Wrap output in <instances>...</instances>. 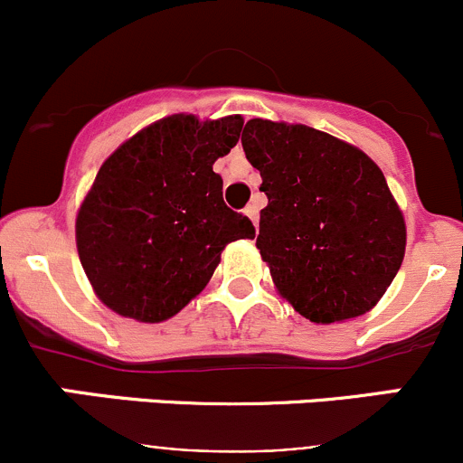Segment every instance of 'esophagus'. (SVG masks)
I'll return each mask as SVG.
<instances>
[{"instance_id": "34e87169", "label": "esophagus", "mask_w": 463, "mask_h": 463, "mask_svg": "<svg viewBox=\"0 0 463 463\" xmlns=\"http://www.w3.org/2000/svg\"><path fill=\"white\" fill-rule=\"evenodd\" d=\"M244 213H246V217H249L250 222H253L255 226H258V217H260V214H258V205H255V203L246 205V210H244Z\"/></svg>"}]
</instances>
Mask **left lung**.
<instances>
[{"label":"left lung","mask_w":463,"mask_h":463,"mask_svg":"<svg viewBox=\"0 0 463 463\" xmlns=\"http://www.w3.org/2000/svg\"><path fill=\"white\" fill-rule=\"evenodd\" d=\"M241 145L269 199L258 249L279 296L318 325L367 314L405 255L403 213L381 167L307 125L253 118Z\"/></svg>","instance_id":"obj_1"}]
</instances>
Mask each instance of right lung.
Returning <instances> with one entry per match:
<instances>
[{"instance_id":"1","label":"right lung","mask_w":463,"mask_h":463,"mask_svg":"<svg viewBox=\"0 0 463 463\" xmlns=\"http://www.w3.org/2000/svg\"><path fill=\"white\" fill-rule=\"evenodd\" d=\"M241 125V116H167L102 163L78 210L76 244L111 311L138 322L172 318L203 291L226 244L255 237L250 219L223 203L213 172Z\"/></svg>"}]
</instances>
